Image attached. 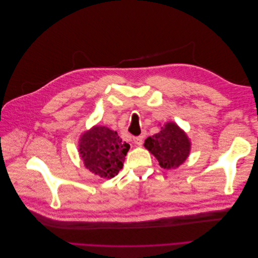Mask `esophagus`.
Listing matches in <instances>:
<instances>
[{
	"instance_id": "esophagus-1",
	"label": "esophagus",
	"mask_w": 258,
	"mask_h": 258,
	"mask_svg": "<svg viewBox=\"0 0 258 258\" xmlns=\"http://www.w3.org/2000/svg\"><path fill=\"white\" fill-rule=\"evenodd\" d=\"M134 142H135V144H136V145H138V146H141V145L143 144V137H142V136H140V137L135 138V139H134Z\"/></svg>"
}]
</instances>
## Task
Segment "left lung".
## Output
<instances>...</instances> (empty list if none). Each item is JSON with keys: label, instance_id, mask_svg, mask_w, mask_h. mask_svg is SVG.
<instances>
[{"label": "left lung", "instance_id": "left-lung-1", "mask_svg": "<svg viewBox=\"0 0 258 258\" xmlns=\"http://www.w3.org/2000/svg\"><path fill=\"white\" fill-rule=\"evenodd\" d=\"M159 166L163 169H176L187 159L190 152V140L173 121L167 122L158 134L148 137L144 142Z\"/></svg>", "mask_w": 258, "mask_h": 258}]
</instances>
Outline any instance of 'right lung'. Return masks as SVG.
Instances as JSON below:
<instances>
[{
	"instance_id": "add662e5",
	"label": "right lung",
	"mask_w": 258,
	"mask_h": 258,
	"mask_svg": "<svg viewBox=\"0 0 258 258\" xmlns=\"http://www.w3.org/2000/svg\"><path fill=\"white\" fill-rule=\"evenodd\" d=\"M129 148L130 145L122 142L116 131L104 126H95L81 136L79 152L90 172L112 178L121 170Z\"/></svg>"
}]
</instances>
